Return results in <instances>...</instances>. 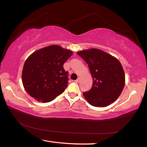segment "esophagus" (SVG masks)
<instances>
[{
  "label": "esophagus",
  "mask_w": 147,
  "mask_h": 147,
  "mask_svg": "<svg viewBox=\"0 0 147 147\" xmlns=\"http://www.w3.org/2000/svg\"><path fill=\"white\" fill-rule=\"evenodd\" d=\"M80 78H78V79H77V80H75V81H74V82H75L76 83H78V82H80Z\"/></svg>",
  "instance_id": "esophagus-1"
}]
</instances>
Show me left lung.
Here are the masks:
<instances>
[{"label": "left lung", "instance_id": "8db88e82", "mask_svg": "<svg viewBox=\"0 0 147 147\" xmlns=\"http://www.w3.org/2000/svg\"><path fill=\"white\" fill-rule=\"evenodd\" d=\"M89 66L92 86L83 93L86 100L94 107H107L118 99L125 83L124 70L119 61L98 49L77 52Z\"/></svg>", "mask_w": 147, "mask_h": 147}]
</instances>
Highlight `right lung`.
Masks as SVG:
<instances>
[{
	"label": "right lung",
	"mask_w": 147,
	"mask_h": 147,
	"mask_svg": "<svg viewBox=\"0 0 147 147\" xmlns=\"http://www.w3.org/2000/svg\"><path fill=\"white\" fill-rule=\"evenodd\" d=\"M73 53L60 46L51 45L29 55L22 73L26 92L43 103L49 102L62 94L69 80L68 72L63 65Z\"/></svg>",
	"instance_id": "right-lung-1"
}]
</instances>
